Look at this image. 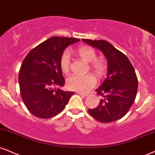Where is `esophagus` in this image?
I'll return each mask as SVG.
<instances>
[{"label":"esophagus","mask_w":155,"mask_h":155,"mask_svg":"<svg viewBox=\"0 0 155 155\" xmlns=\"http://www.w3.org/2000/svg\"><path fill=\"white\" fill-rule=\"evenodd\" d=\"M78 94H79V95L82 96V97H87L88 94H84V93H82V92H78Z\"/></svg>","instance_id":"34e87169"}]
</instances>
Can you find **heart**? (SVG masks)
Returning <instances> with one entry per match:
<instances>
[{"mask_svg": "<svg viewBox=\"0 0 155 155\" xmlns=\"http://www.w3.org/2000/svg\"><path fill=\"white\" fill-rule=\"evenodd\" d=\"M78 54L83 60L91 63L90 67L98 77H102L105 71L106 65L102 59H97V53L94 48L83 46L77 50ZM60 67L63 73L68 74L71 68V57L68 50H65L60 58ZM67 86L70 89L80 92H87L95 87L97 80L94 76L72 75L67 79Z\"/></svg>", "mask_w": 155, "mask_h": 155, "instance_id": "b5f03b06", "label": "heart"}]
</instances>
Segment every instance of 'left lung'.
I'll return each mask as SVG.
<instances>
[{"instance_id": "8db88e82", "label": "left lung", "mask_w": 155, "mask_h": 155, "mask_svg": "<svg viewBox=\"0 0 155 155\" xmlns=\"http://www.w3.org/2000/svg\"><path fill=\"white\" fill-rule=\"evenodd\" d=\"M82 40L101 50L107 59V78L96 89L102 98L97 107L88 110L89 113L100 122H114L122 118L135 101L138 90L135 70L126 55L107 41Z\"/></svg>"}]
</instances>
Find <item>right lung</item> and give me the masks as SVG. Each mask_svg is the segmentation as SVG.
Segmentation results:
<instances>
[{"label": "right lung", "instance_id": "right-lung-1", "mask_svg": "<svg viewBox=\"0 0 155 155\" xmlns=\"http://www.w3.org/2000/svg\"><path fill=\"white\" fill-rule=\"evenodd\" d=\"M76 38L53 37L40 43L27 54L18 75L20 93L24 105L37 118H50L61 113L75 92H64L65 79L60 58Z\"/></svg>", "mask_w": 155, "mask_h": 155}]
</instances>
